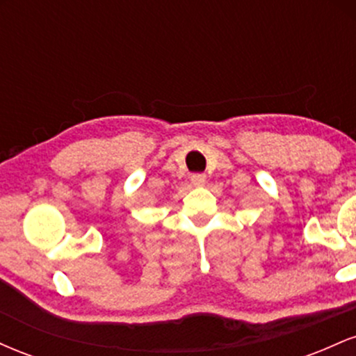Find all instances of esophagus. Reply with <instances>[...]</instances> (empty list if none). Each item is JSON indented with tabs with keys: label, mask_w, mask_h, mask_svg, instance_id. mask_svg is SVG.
<instances>
[{
	"label": "esophagus",
	"mask_w": 356,
	"mask_h": 356,
	"mask_svg": "<svg viewBox=\"0 0 356 356\" xmlns=\"http://www.w3.org/2000/svg\"><path fill=\"white\" fill-rule=\"evenodd\" d=\"M191 182H192V186L202 187L204 184H206V175H204V174H194V175H191Z\"/></svg>",
	"instance_id": "1"
}]
</instances>
